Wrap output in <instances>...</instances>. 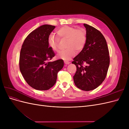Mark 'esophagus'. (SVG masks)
Wrapping results in <instances>:
<instances>
[{"instance_id":"esophagus-1","label":"esophagus","mask_w":129,"mask_h":129,"mask_svg":"<svg viewBox=\"0 0 129 129\" xmlns=\"http://www.w3.org/2000/svg\"><path fill=\"white\" fill-rule=\"evenodd\" d=\"M64 62L66 64H68L70 63V62L68 61H64Z\"/></svg>"}]
</instances>
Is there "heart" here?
<instances>
[{"label": "heart", "instance_id": "b5f03b06", "mask_svg": "<svg viewBox=\"0 0 129 129\" xmlns=\"http://www.w3.org/2000/svg\"><path fill=\"white\" fill-rule=\"evenodd\" d=\"M57 37L50 34L48 38L49 46L54 51H58L59 39H67L66 49L62 50L57 54V57L64 60H69L75 56L76 52H79L83 49L87 41V32L84 28L77 29L76 27L64 26L58 28Z\"/></svg>", "mask_w": 129, "mask_h": 129}]
</instances>
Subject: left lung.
I'll list each match as a JSON object with an SVG mask.
<instances>
[{"label": "left lung", "instance_id": "obj_1", "mask_svg": "<svg viewBox=\"0 0 129 129\" xmlns=\"http://www.w3.org/2000/svg\"><path fill=\"white\" fill-rule=\"evenodd\" d=\"M83 25L86 28L87 41L72 62L76 66L73 79L78 88L90 91L98 87L105 80L110 56L106 40L100 31L88 24Z\"/></svg>", "mask_w": 129, "mask_h": 129}]
</instances>
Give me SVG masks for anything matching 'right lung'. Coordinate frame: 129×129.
Wrapping results in <instances>:
<instances>
[{
    "label": "right lung",
    "instance_id": "1",
    "mask_svg": "<svg viewBox=\"0 0 129 129\" xmlns=\"http://www.w3.org/2000/svg\"><path fill=\"white\" fill-rule=\"evenodd\" d=\"M55 26L44 25L30 33L22 45L19 68L24 79L31 87L47 90L55 84L63 61H49L55 56L49 47L48 38Z\"/></svg>",
    "mask_w": 129,
    "mask_h": 129
}]
</instances>
